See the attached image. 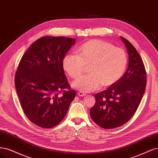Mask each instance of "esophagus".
I'll use <instances>...</instances> for the list:
<instances>
[{
  "instance_id": "1",
  "label": "esophagus",
  "mask_w": 158,
  "mask_h": 158,
  "mask_svg": "<svg viewBox=\"0 0 158 158\" xmlns=\"http://www.w3.org/2000/svg\"><path fill=\"white\" fill-rule=\"evenodd\" d=\"M78 95L79 96H81V97H83V96H85V95H86V94L85 93H83V92H78Z\"/></svg>"
}]
</instances>
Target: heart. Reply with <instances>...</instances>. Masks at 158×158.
I'll list each match as a JSON object with an SVG mask.
<instances>
[{"label":"heart","mask_w":158,"mask_h":158,"mask_svg":"<svg viewBox=\"0 0 158 158\" xmlns=\"http://www.w3.org/2000/svg\"><path fill=\"white\" fill-rule=\"evenodd\" d=\"M78 56L68 54L63 59V68L71 77L77 79L83 74L85 66H90L89 73L76 81L72 86L81 92L90 93L102 85H114L123 75L127 57L123 49L114 47L103 40L93 39L77 49Z\"/></svg>","instance_id":"b5f03b06"}]
</instances>
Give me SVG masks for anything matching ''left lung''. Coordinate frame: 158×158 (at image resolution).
<instances>
[{"mask_svg":"<svg viewBox=\"0 0 158 158\" xmlns=\"http://www.w3.org/2000/svg\"><path fill=\"white\" fill-rule=\"evenodd\" d=\"M129 54V65L114 85L94 95L95 105L90 114L104 129H114L128 121L136 111L146 86V73L140 56L129 40L120 37Z\"/></svg>","mask_w":158,"mask_h":158,"instance_id":"left-lung-1","label":"left lung"}]
</instances>
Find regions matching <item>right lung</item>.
<instances>
[{
    "instance_id": "obj_1",
    "label": "right lung",
    "mask_w": 158,
    "mask_h": 158,
    "mask_svg": "<svg viewBox=\"0 0 158 158\" xmlns=\"http://www.w3.org/2000/svg\"><path fill=\"white\" fill-rule=\"evenodd\" d=\"M75 39L46 36L37 39L25 52L15 76V86L28 119L43 128H52L64 118L75 91L69 85L63 59Z\"/></svg>"
}]
</instances>
